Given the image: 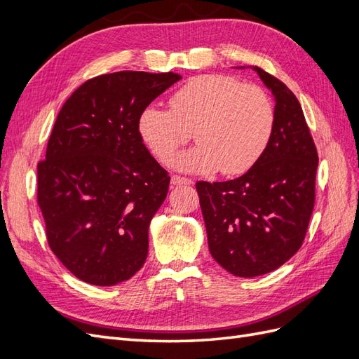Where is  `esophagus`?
Listing matches in <instances>:
<instances>
[{
    "label": "esophagus",
    "mask_w": 359,
    "mask_h": 359,
    "mask_svg": "<svg viewBox=\"0 0 359 359\" xmlns=\"http://www.w3.org/2000/svg\"><path fill=\"white\" fill-rule=\"evenodd\" d=\"M170 184H172V186H175V187H178V186H190V184H193V181L189 180V178L178 177V175H172Z\"/></svg>",
    "instance_id": "1"
}]
</instances>
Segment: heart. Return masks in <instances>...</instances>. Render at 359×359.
Segmentation results:
<instances>
[{"label": "heart", "mask_w": 359, "mask_h": 359, "mask_svg": "<svg viewBox=\"0 0 359 359\" xmlns=\"http://www.w3.org/2000/svg\"><path fill=\"white\" fill-rule=\"evenodd\" d=\"M276 111L271 97L257 85L233 76L203 74L172 95L170 111L147 106L137 130L160 161L186 145L191 133L198 145L170 161L182 172L240 175L255 166L273 136Z\"/></svg>", "instance_id": "heart-1"}]
</instances>
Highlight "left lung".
<instances>
[{
    "label": "left lung",
    "instance_id": "obj_1",
    "mask_svg": "<svg viewBox=\"0 0 359 359\" xmlns=\"http://www.w3.org/2000/svg\"><path fill=\"white\" fill-rule=\"evenodd\" d=\"M253 70L276 100L266 149L240 178L196 182L211 256L245 278L277 269L302 245L319 160L295 94L265 70Z\"/></svg>",
    "mask_w": 359,
    "mask_h": 359
}]
</instances>
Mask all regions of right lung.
<instances>
[{
  "label": "right lung",
  "instance_id": "right-lung-1",
  "mask_svg": "<svg viewBox=\"0 0 359 359\" xmlns=\"http://www.w3.org/2000/svg\"><path fill=\"white\" fill-rule=\"evenodd\" d=\"M181 79L116 72L86 81L64 103L37 166L49 247L85 283L114 286L148 255V227L170 177L139 135V115Z\"/></svg>",
  "mask_w": 359,
  "mask_h": 359
}]
</instances>
